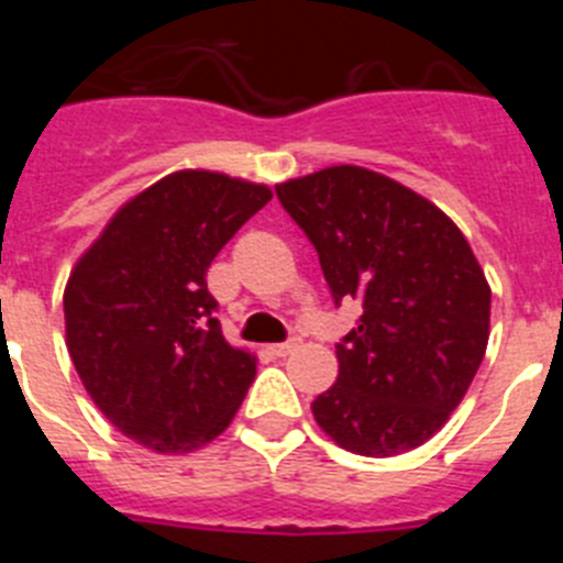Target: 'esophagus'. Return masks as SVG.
I'll return each mask as SVG.
<instances>
[{
	"instance_id": "34e87169",
	"label": "esophagus",
	"mask_w": 563,
	"mask_h": 563,
	"mask_svg": "<svg viewBox=\"0 0 563 563\" xmlns=\"http://www.w3.org/2000/svg\"><path fill=\"white\" fill-rule=\"evenodd\" d=\"M296 350H298V341H296V338H292V341H285V343H273L271 355L287 357V355H290V352H296Z\"/></svg>"
}]
</instances>
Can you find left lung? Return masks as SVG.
<instances>
[{"mask_svg":"<svg viewBox=\"0 0 563 563\" xmlns=\"http://www.w3.org/2000/svg\"><path fill=\"white\" fill-rule=\"evenodd\" d=\"M276 194L335 305L363 307L312 417L352 454L417 449L462 402L490 335V287L467 239L434 202L361 166L321 168Z\"/></svg>","mask_w":563,"mask_h":563,"instance_id":"8db88e82","label":"left lung"}]
</instances>
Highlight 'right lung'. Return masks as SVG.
<instances>
[{
	"label": "right lung",
	"mask_w": 563,
	"mask_h": 563,
	"mask_svg": "<svg viewBox=\"0 0 563 563\" xmlns=\"http://www.w3.org/2000/svg\"><path fill=\"white\" fill-rule=\"evenodd\" d=\"M271 197L220 172H174L114 213L69 273V357L129 440L188 454L231 426L256 355L225 341L206 273Z\"/></svg>",
	"instance_id": "right-lung-1"
}]
</instances>
